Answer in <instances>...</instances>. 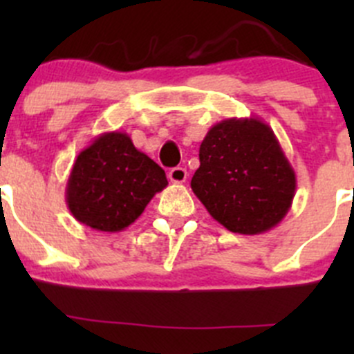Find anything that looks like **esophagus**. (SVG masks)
Listing matches in <instances>:
<instances>
[{"mask_svg": "<svg viewBox=\"0 0 354 354\" xmlns=\"http://www.w3.org/2000/svg\"><path fill=\"white\" fill-rule=\"evenodd\" d=\"M167 176H169V181L171 183H183L185 180H187V176H188V173H187V169H185V167H173V169L169 171V174H167Z\"/></svg>", "mask_w": 354, "mask_h": 354, "instance_id": "34e87169", "label": "esophagus"}]
</instances>
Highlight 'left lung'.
I'll return each instance as SVG.
<instances>
[{"instance_id":"8db88e82","label":"left lung","mask_w":354,"mask_h":354,"mask_svg":"<svg viewBox=\"0 0 354 354\" xmlns=\"http://www.w3.org/2000/svg\"><path fill=\"white\" fill-rule=\"evenodd\" d=\"M192 190L231 233L260 234L291 209L296 174L272 128L259 118L216 123L200 144Z\"/></svg>"}]
</instances>
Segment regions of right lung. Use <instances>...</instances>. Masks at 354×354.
<instances>
[{
	"instance_id": "obj_1",
	"label": "right lung",
	"mask_w": 354,
	"mask_h": 354,
	"mask_svg": "<svg viewBox=\"0 0 354 354\" xmlns=\"http://www.w3.org/2000/svg\"><path fill=\"white\" fill-rule=\"evenodd\" d=\"M166 187L162 167L138 151L128 133L106 131L75 159L66 205L78 223L102 233H120Z\"/></svg>"
}]
</instances>
